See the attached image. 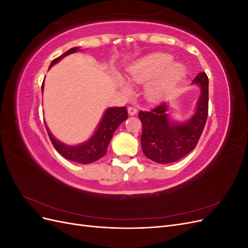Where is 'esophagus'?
Segmentation results:
<instances>
[{
  "instance_id": "34e87169",
  "label": "esophagus",
  "mask_w": 248,
  "mask_h": 248,
  "mask_svg": "<svg viewBox=\"0 0 248 248\" xmlns=\"http://www.w3.org/2000/svg\"><path fill=\"white\" fill-rule=\"evenodd\" d=\"M127 110H128V115L129 116L137 115V112H138V109L136 108H133V107H129L128 108H127Z\"/></svg>"
}]
</instances>
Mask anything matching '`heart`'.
Instances as JSON below:
<instances>
[{"label":"heart","instance_id":"b5f03b06","mask_svg":"<svg viewBox=\"0 0 248 248\" xmlns=\"http://www.w3.org/2000/svg\"><path fill=\"white\" fill-rule=\"evenodd\" d=\"M127 77L138 84H147L144 89L146 99L152 103L166 100L180 81L186 76V66L174 62V58L168 54H152L137 60L126 68ZM117 85L124 93L131 91L128 79L121 76L115 78Z\"/></svg>","mask_w":248,"mask_h":248}]
</instances>
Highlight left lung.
Wrapping results in <instances>:
<instances>
[{
  "label": "left lung",
  "mask_w": 248,
  "mask_h": 248,
  "mask_svg": "<svg viewBox=\"0 0 248 248\" xmlns=\"http://www.w3.org/2000/svg\"><path fill=\"white\" fill-rule=\"evenodd\" d=\"M192 85L199 86L201 94L193 115L187 121L177 122L170 118L169 102L150 111L139 112L142 124L141 150L149 159L157 163L175 162L196 148L208 117L207 74L199 73Z\"/></svg>",
  "instance_id": "obj_1"
}]
</instances>
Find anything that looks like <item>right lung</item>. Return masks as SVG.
I'll return each instance as SVG.
<instances>
[{
    "mask_svg": "<svg viewBox=\"0 0 248 248\" xmlns=\"http://www.w3.org/2000/svg\"><path fill=\"white\" fill-rule=\"evenodd\" d=\"M79 50V47H72L69 50H67L65 54L58 57L50 63L49 68L55 64H57L59 61H61V60L64 59L66 56L74 54V52H78ZM43 89L44 82L41 86L42 92ZM126 119L127 109L125 107L108 108L104 111L100 122L98 126H97L94 133L92 134V137L86 141L81 142V144L74 146L67 145L62 141H60L52 136L46 124V127L48 133V137L51 140V144L54 145L55 149L64 157V158L74 162L88 164L98 160L107 154V150L112 136H114V132L116 131L119 125L124 122Z\"/></svg>",
    "mask_w": 248,
    "mask_h": 248,
    "instance_id": "1",
    "label": "right lung"
}]
</instances>
